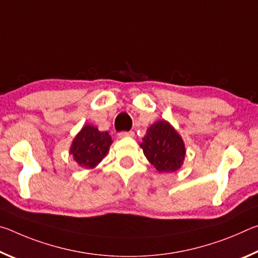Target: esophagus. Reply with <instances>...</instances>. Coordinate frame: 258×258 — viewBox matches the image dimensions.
Here are the masks:
<instances>
[{"instance_id": "esophagus-1", "label": "esophagus", "mask_w": 258, "mask_h": 258, "mask_svg": "<svg viewBox=\"0 0 258 258\" xmlns=\"http://www.w3.org/2000/svg\"><path fill=\"white\" fill-rule=\"evenodd\" d=\"M118 137L119 138H133L134 137V132H132V131H130V132H119L118 133Z\"/></svg>"}]
</instances>
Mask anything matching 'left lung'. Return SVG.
I'll return each instance as SVG.
<instances>
[{"instance_id":"8db88e82","label":"left lung","mask_w":258,"mask_h":258,"mask_svg":"<svg viewBox=\"0 0 258 258\" xmlns=\"http://www.w3.org/2000/svg\"><path fill=\"white\" fill-rule=\"evenodd\" d=\"M140 147L159 173H173L180 169L185 157L184 142L166 120L152 124Z\"/></svg>"}]
</instances>
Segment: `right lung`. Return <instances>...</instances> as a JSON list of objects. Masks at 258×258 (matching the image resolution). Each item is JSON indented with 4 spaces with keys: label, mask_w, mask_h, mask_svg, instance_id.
I'll list each match as a JSON object with an SVG mask.
<instances>
[{
    "label": "right lung",
    "mask_w": 258,
    "mask_h": 258,
    "mask_svg": "<svg viewBox=\"0 0 258 258\" xmlns=\"http://www.w3.org/2000/svg\"><path fill=\"white\" fill-rule=\"evenodd\" d=\"M111 143L108 132H100L95 126L87 124L74 139L71 155L81 167L94 168L108 154Z\"/></svg>",
    "instance_id": "obj_1"
}]
</instances>
